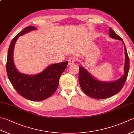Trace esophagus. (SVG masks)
<instances>
[{
  "label": "esophagus",
  "instance_id": "1",
  "mask_svg": "<svg viewBox=\"0 0 134 134\" xmlns=\"http://www.w3.org/2000/svg\"><path fill=\"white\" fill-rule=\"evenodd\" d=\"M75 60H76V58L75 57H71V58H69V65H71L74 63Z\"/></svg>",
  "mask_w": 134,
  "mask_h": 134
}]
</instances>
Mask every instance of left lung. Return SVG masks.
Segmentation results:
<instances>
[{"label":"left lung","mask_w":134,"mask_h":134,"mask_svg":"<svg viewBox=\"0 0 134 134\" xmlns=\"http://www.w3.org/2000/svg\"><path fill=\"white\" fill-rule=\"evenodd\" d=\"M109 36L121 40L124 45L125 65L124 74L118 80L112 82H103L97 81L87 72L83 67H79V82L83 92L88 96L96 99H105L118 93L126 82L130 69V59L123 40L109 27Z\"/></svg>","instance_id":"1"}]
</instances>
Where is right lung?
Here are the masks:
<instances>
[{"instance_id":"right-lung-1","label":"right lung","mask_w":134,"mask_h":134,"mask_svg":"<svg viewBox=\"0 0 134 134\" xmlns=\"http://www.w3.org/2000/svg\"><path fill=\"white\" fill-rule=\"evenodd\" d=\"M36 29L34 26L25 27L12 40L8 51L6 70L10 82L20 95L31 101H39L50 97L56 92L60 77L66 69L68 62L51 64L43 71L35 75L18 72L13 62L14 45L20 36Z\"/></svg>"}]
</instances>
